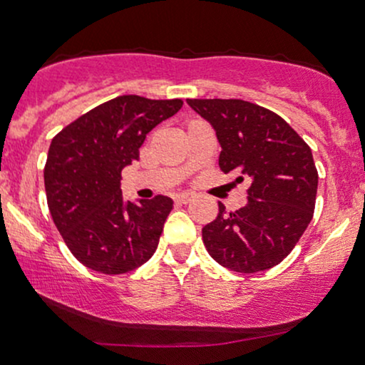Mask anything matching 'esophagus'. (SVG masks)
<instances>
[{"label":"esophagus","instance_id":"obj_1","mask_svg":"<svg viewBox=\"0 0 365 365\" xmlns=\"http://www.w3.org/2000/svg\"><path fill=\"white\" fill-rule=\"evenodd\" d=\"M192 199H194V194H188V192H185V194H178L175 197V200L180 204H188Z\"/></svg>","mask_w":365,"mask_h":365}]
</instances>
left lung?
Returning <instances> with one entry per match:
<instances>
[{
  "label": "left lung",
  "mask_w": 365,
  "mask_h": 365,
  "mask_svg": "<svg viewBox=\"0 0 365 365\" xmlns=\"http://www.w3.org/2000/svg\"><path fill=\"white\" fill-rule=\"evenodd\" d=\"M221 144L220 170L250 180L247 204L202 228L209 255L237 273H257L292 252L314 216L317 170L311 148L282 116L244 99H187Z\"/></svg>",
  "instance_id": "1"
}]
</instances>
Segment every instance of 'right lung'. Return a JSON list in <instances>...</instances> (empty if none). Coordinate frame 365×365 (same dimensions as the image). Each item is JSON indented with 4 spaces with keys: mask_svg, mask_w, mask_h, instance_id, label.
<instances>
[{
    "mask_svg": "<svg viewBox=\"0 0 365 365\" xmlns=\"http://www.w3.org/2000/svg\"><path fill=\"white\" fill-rule=\"evenodd\" d=\"M182 99L118 96L53 137L44 166L48 207L77 261L103 274H123L156 252L170 197L123 202L121 170L139 159L145 135L182 108Z\"/></svg>",
    "mask_w": 365,
    "mask_h": 365,
    "instance_id": "add662e5",
    "label": "right lung"
}]
</instances>
